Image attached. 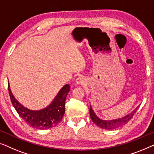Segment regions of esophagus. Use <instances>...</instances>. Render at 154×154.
<instances>
[{
    "mask_svg": "<svg viewBox=\"0 0 154 154\" xmlns=\"http://www.w3.org/2000/svg\"><path fill=\"white\" fill-rule=\"evenodd\" d=\"M85 79L83 77H79L75 80V84L76 85H83V83H85Z\"/></svg>",
    "mask_w": 154,
    "mask_h": 154,
    "instance_id": "esophagus-1",
    "label": "esophagus"
}]
</instances>
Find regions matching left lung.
Segmentation results:
<instances>
[{
    "instance_id": "left-lung-1",
    "label": "left lung",
    "mask_w": 154,
    "mask_h": 154,
    "mask_svg": "<svg viewBox=\"0 0 154 154\" xmlns=\"http://www.w3.org/2000/svg\"><path fill=\"white\" fill-rule=\"evenodd\" d=\"M137 110V109L132 111L130 114L127 115L124 118H122V119L113 120V121H103V120L99 119V118L94 114V111L92 109L91 107L90 108V115L92 121L100 128H103V129L105 130H113L116 129V128L121 127V126H123L125 125V124L127 123L133 117V116L134 113H135Z\"/></svg>"
}]
</instances>
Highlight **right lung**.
<instances>
[{"mask_svg":"<svg viewBox=\"0 0 154 154\" xmlns=\"http://www.w3.org/2000/svg\"><path fill=\"white\" fill-rule=\"evenodd\" d=\"M69 90L70 86L66 84L60 90L52 104L47 108L41 111H31L25 108L15 100L10 91L8 84L10 100L17 112L31 127L40 130H45L54 127L62 121L65 113V101Z\"/></svg>","mask_w":154,"mask_h":154,"instance_id":"right-lung-1","label":"right lung"}]
</instances>
